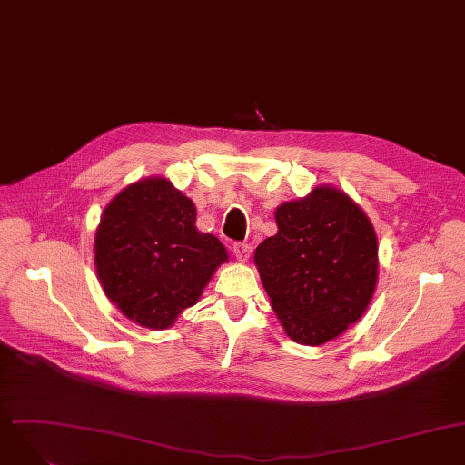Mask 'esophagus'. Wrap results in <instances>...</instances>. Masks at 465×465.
I'll return each mask as SVG.
<instances>
[{
	"label": "esophagus",
	"instance_id": "34e87169",
	"mask_svg": "<svg viewBox=\"0 0 465 465\" xmlns=\"http://www.w3.org/2000/svg\"><path fill=\"white\" fill-rule=\"evenodd\" d=\"M232 252H234V255H236V259L240 261V262H248V259L252 257V246L250 244H234V248H232Z\"/></svg>",
	"mask_w": 465,
	"mask_h": 465
}]
</instances>
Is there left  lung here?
<instances>
[{
  "instance_id": "1",
  "label": "left lung",
  "mask_w": 465,
  "mask_h": 465,
  "mask_svg": "<svg viewBox=\"0 0 465 465\" xmlns=\"http://www.w3.org/2000/svg\"><path fill=\"white\" fill-rule=\"evenodd\" d=\"M278 232L255 250V267L285 335L322 346L367 311L379 282V240L367 213L318 185L276 208Z\"/></svg>"
}]
</instances>
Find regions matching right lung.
<instances>
[{
	"label": "right lung",
	"mask_w": 465,
	"mask_h": 465,
	"mask_svg": "<svg viewBox=\"0 0 465 465\" xmlns=\"http://www.w3.org/2000/svg\"><path fill=\"white\" fill-rule=\"evenodd\" d=\"M194 223L191 198L159 175L130 183L102 212L96 272L105 297L130 322L172 327L229 261L225 246Z\"/></svg>",
	"instance_id": "add662e5"
}]
</instances>
